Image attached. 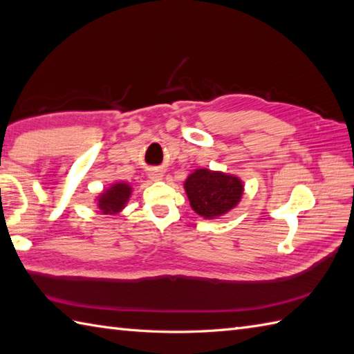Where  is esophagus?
Listing matches in <instances>:
<instances>
[{
	"instance_id": "obj_1",
	"label": "esophagus",
	"mask_w": 354,
	"mask_h": 354,
	"mask_svg": "<svg viewBox=\"0 0 354 354\" xmlns=\"http://www.w3.org/2000/svg\"><path fill=\"white\" fill-rule=\"evenodd\" d=\"M149 176H150V178L153 180V182H159V180L163 178V172L160 169H151Z\"/></svg>"
}]
</instances>
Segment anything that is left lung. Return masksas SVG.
I'll return each mask as SVG.
<instances>
[{
	"mask_svg": "<svg viewBox=\"0 0 354 354\" xmlns=\"http://www.w3.org/2000/svg\"><path fill=\"white\" fill-rule=\"evenodd\" d=\"M183 186L192 210L204 219H218L236 209L245 191L237 176L209 168H196Z\"/></svg>",
	"mask_w": 354,
	"mask_h": 354,
	"instance_id": "1",
	"label": "left lung"
}]
</instances>
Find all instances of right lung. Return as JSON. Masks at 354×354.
<instances>
[{"label":"right lung","instance_id":"1","mask_svg":"<svg viewBox=\"0 0 354 354\" xmlns=\"http://www.w3.org/2000/svg\"><path fill=\"white\" fill-rule=\"evenodd\" d=\"M132 195V186L126 182H115L96 196L94 203L103 214H117L123 212Z\"/></svg>","mask_w":354,"mask_h":354}]
</instances>
